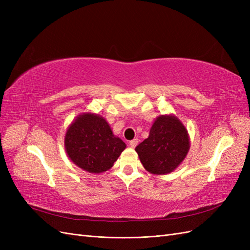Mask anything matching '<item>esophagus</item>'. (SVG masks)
I'll return each mask as SVG.
<instances>
[{
	"mask_svg": "<svg viewBox=\"0 0 250 250\" xmlns=\"http://www.w3.org/2000/svg\"><path fill=\"white\" fill-rule=\"evenodd\" d=\"M138 144H139V139H133V140H131V141L129 142V145H130L131 148H135V147H137Z\"/></svg>",
	"mask_w": 250,
	"mask_h": 250,
	"instance_id": "esophagus-1",
	"label": "esophagus"
}]
</instances>
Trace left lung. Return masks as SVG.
Segmentation results:
<instances>
[{"label":"left lung","instance_id":"left-lung-1","mask_svg":"<svg viewBox=\"0 0 250 250\" xmlns=\"http://www.w3.org/2000/svg\"><path fill=\"white\" fill-rule=\"evenodd\" d=\"M188 149V130L172 115L157 117L150 128L149 137L135 147L144 168L156 175L175 170L186 158Z\"/></svg>","mask_w":250,"mask_h":250}]
</instances>
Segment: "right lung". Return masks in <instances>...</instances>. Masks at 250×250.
<instances>
[{
  "mask_svg": "<svg viewBox=\"0 0 250 250\" xmlns=\"http://www.w3.org/2000/svg\"><path fill=\"white\" fill-rule=\"evenodd\" d=\"M64 147L67 156L79 168L99 174L112 167L126 144L112 133L104 118L85 112L67 128Z\"/></svg>",
  "mask_w": 250,
  "mask_h": 250,
  "instance_id": "right-lung-1",
  "label": "right lung"
}]
</instances>
